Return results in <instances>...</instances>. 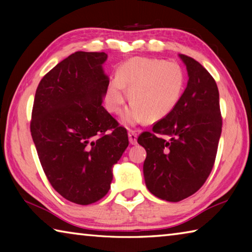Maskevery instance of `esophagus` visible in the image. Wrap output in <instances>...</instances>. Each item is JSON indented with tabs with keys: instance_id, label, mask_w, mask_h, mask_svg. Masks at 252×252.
<instances>
[{
	"instance_id": "esophagus-1",
	"label": "esophagus",
	"mask_w": 252,
	"mask_h": 252,
	"mask_svg": "<svg viewBox=\"0 0 252 252\" xmlns=\"http://www.w3.org/2000/svg\"><path fill=\"white\" fill-rule=\"evenodd\" d=\"M129 141L131 144H135L136 143V138H138V133L134 130H129Z\"/></svg>"
}]
</instances>
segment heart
<instances>
[{
	"label": "heart",
	"instance_id": "heart-1",
	"mask_svg": "<svg viewBox=\"0 0 252 252\" xmlns=\"http://www.w3.org/2000/svg\"><path fill=\"white\" fill-rule=\"evenodd\" d=\"M186 74L174 62L160 59L133 58L118 70L117 78L109 82L104 104L110 113H121L129 90L131 106L122 122L134 126L144 120L155 123L176 108L185 91Z\"/></svg>",
	"mask_w": 252,
	"mask_h": 252
}]
</instances>
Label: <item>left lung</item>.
<instances>
[{
  "label": "left lung",
  "mask_w": 252,
  "mask_h": 252,
  "mask_svg": "<svg viewBox=\"0 0 252 252\" xmlns=\"http://www.w3.org/2000/svg\"><path fill=\"white\" fill-rule=\"evenodd\" d=\"M188 84L171 113L142 132L143 176L148 190L170 202L186 199L203 186L215 164L222 127L215 79L194 59L179 54Z\"/></svg>",
  "instance_id": "1"
}]
</instances>
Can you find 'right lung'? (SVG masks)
I'll use <instances>...</instances> for the list:
<instances>
[{
  "instance_id": "add662e5",
  "label": "right lung",
  "mask_w": 252,
  "mask_h": 252,
  "mask_svg": "<svg viewBox=\"0 0 252 252\" xmlns=\"http://www.w3.org/2000/svg\"><path fill=\"white\" fill-rule=\"evenodd\" d=\"M104 52L78 51L40 81L31 134L46 178L63 198L94 203L112 182V168L129 146L127 132L102 102L109 76Z\"/></svg>"
}]
</instances>
